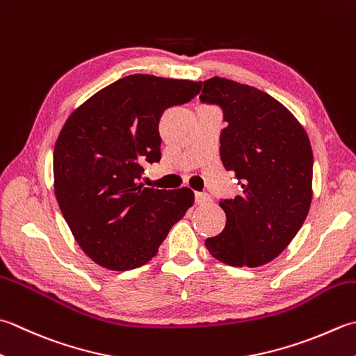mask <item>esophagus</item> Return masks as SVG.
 Masks as SVG:
<instances>
[{
	"instance_id": "obj_1",
	"label": "esophagus",
	"mask_w": 356,
	"mask_h": 356,
	"mask_svg": "<svg viewBox=\"0 0 356 356\" xmlns=\"http://www.w3.org/2000/svg\"><path fill=\"white\" fill-rule=\"evenodd\" d=\"M210 202H211L210 194H207V193H196V204H197V205H205V204H210Z\"/></svg>"
}]
</instances>
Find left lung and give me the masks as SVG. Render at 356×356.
<instances>
[{
  "label": "left lung",
  "instance_id": "1",
  "mask_svg": "<svg viewBox=\"0 0 356 356\" xmlns=\"http://www.w3.org/2000/svg\"><path fill=\"white\" fill-rule=\"evenodd\" d=\"M200 100L224 109L220 159L242 196L220 200L227 224L205 247L232 267H259L280 256L307 218L313 154L298 118L264 90L213 76Z\"/></svg>",
  "mask_w": 356,
  "mask_h": 356
}]
</instances>
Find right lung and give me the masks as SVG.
Instances as JSON below:
<instances>
[{"label": "right lung", "mask_w": 356, "mask_h": 356, "mask_svg": "<svg viewBox=\"0 0 356 356\" xmlns=\"http://www.w3.org/2000/svg\"><path fill=\"white\" fill-rule=\"evenodd\" d=\"M202 81L134 74L100 89L67 117L54 148V190L80 248L124 271L151 261L194 204L190 188L140 184L160 160L163 111L193 100Z\"/></svg>", "instance_id": "add662e5"}]
</instances>
